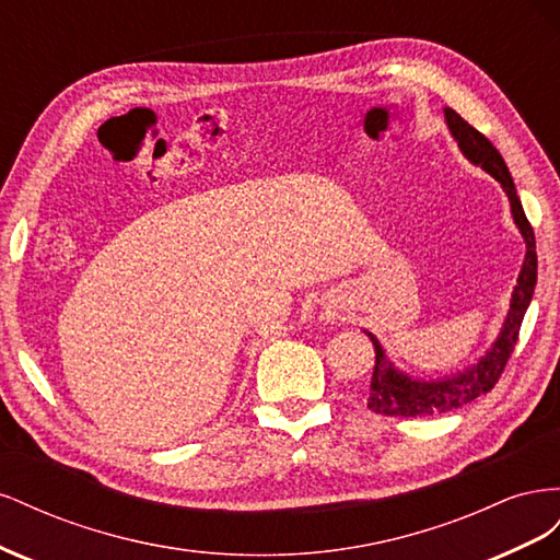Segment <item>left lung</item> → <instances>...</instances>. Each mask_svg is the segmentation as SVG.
Returning <instances> with one entry per match:
<instances>
[{
  "mask_svg": "<svg viewBox=\"0 0 560 560\" xmlns=\"http://www.w3.org/2000/svg\"><path fill=\"white\" fill-rule=\"evenodd\" d=\"M444 118L453 140L463 151V156L469 163L479 165L481 171H486L490 177H495L506 198H510L512 219L525 243V259L512 292L510 311H506L498 338L490 343L486 354H481L477 360V364H469L467 369L457 371V374L442 376V378H413L409 374H404V371H399L393 364V360L387 358V352L381 346L378 338L371 331H364L376 348V366H374V376H371V387H369V409H374L376 413H383V416L418 418V416L446 413L453 409H460V406L474 401L479 395H486L488 389H493L518 341L521 322L525 311L530 306L535 282H537L535 233L528 219H525L521 198L516 196V186L510 175V167H506L500 151L488 142V138H483L477 128H471L460 114H455L451 107H444Z\"/></svg>",
  "mask_w": 560,
  "mask_h": 560,
  "instance_id": "left-lung-1",
  "label": "left lung"
}]
</instances>
